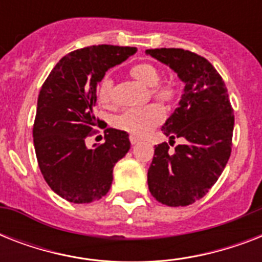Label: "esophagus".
I'll use <instances>...</instances> for the list:
<instances>
[{"instance_id": "esophagus-1", "label": "esophagus", "mask_w": 262, "mask_h": 262, "mask_svg": "<svg viewBox=\"0 0 262 262\" xmlns=\"http://www.w3.org/2000/svg\"><path fill=\"white\" fill-rule=\"evenodd\" d=\"M129 140H130V143L133 144V145H135V144H137V143H140V141H141V140H140L139 137H136V136H130V137H129Z\"/></svg>"}]
</instances>
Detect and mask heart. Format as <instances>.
<instances>
[{
    "label": "heart",
    "instance_id": "obj_1",
    "mask_svg": "<svg viewBox=\"0 0 262 262\" xmlns=\"http://www.w3.org/2000/svg\"><path fill=\"white\" fill-rule=\"evenodd\" d=\"M130 75L140 83L152 88V94L162 102H171L177 95V90L171 84L158 85L160 81V72L151 63H139L130 69ZM113 80L104 77L100 81L98 88L99 102L103 104H110ZM164 110L159 104H148L137 108H129L123 111L118 118L115 119V125L121 130H125L133 136H147L158 125L163 122Z\"/></svg>",
    "mask_w": 262,
    "mask_h": 262
}]
</instances>
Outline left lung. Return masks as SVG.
<instances>
[{
  "label": "left lung",
  "instance_id": "1",
  "mask_svg": "<svg viewBox=\"0 0 262 262\" xmlns=\"http://www.w3.org/2000/svg\"><path fill=\"white\" fill-rule=\"evenodd\" d=\"M145 54L167 65L185 88L162 132L185 143L170 152L155 147L148 170V187L159 203L186 207L203 199L216 183L231 155L234 115L227 88L211 62L182 49H151Z\"/></svg>",
  "mask_w": 262,
  "mask_h": 262
}]
</instances>
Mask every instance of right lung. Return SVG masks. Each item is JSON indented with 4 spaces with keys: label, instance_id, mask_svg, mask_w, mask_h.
Instances as JSON below:
<instances>
[{
    "label": "right lung",
    "instance_id": "add662e5",
    "mask_svg": "<svg viewBox=\"0 0 262 262\" xmlns=\"http://www.w3.org/2000/svg\"><path fill=\"white\" fill-rule=\"evenodd\" d=\"M136 47H84L59 59L39 92L34 147L43 178L69 203L88 204L110 190L113 168L130 149L126 132L104 130V143L92 149L85 139L99 123L96 90L110 68L126 61Z\"/></svg>",
    "mask_w": 262,
    "mask_h": 262
}]
</instances>
